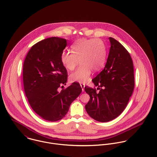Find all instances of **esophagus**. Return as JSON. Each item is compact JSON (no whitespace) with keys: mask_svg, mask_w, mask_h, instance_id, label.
Segmentation results:
<instances>
[{"mask_svg":"<svg viewBox=\"0 0 157 157\" xmlns=\"http://www.w3.org/2000/svg\"><path fill=\"white\" fill-rule=\"evenodd\" d=\"M80 86H81V88H82V91L83 92V91H84L85 85H84V84H80Z\"/></svg>","mask_w":157,"mask_h":157,"instance_id":"1","label":"esophagus"}]
</instances>
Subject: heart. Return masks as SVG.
<instances>
[{"instance_id":"1","label":"heart","mask_w":157,"mask_h":157,"mask_svg":"<svg viewBox=\"0 0 157 157\" xmlns=\"http://www.w3.org/2000/svg\"><path fill=\"white\" fill-rule=\"evenodd\" d=\"M72 52L63 51L61 61L68 70H74L81 62L79 68L72 73L70 79L72 82L85 83L91 76L92 70L97 71L104 66L106 50L104 42L100 39L81 38L76 40L71 46Z\"/></svg>"}]
</instances>
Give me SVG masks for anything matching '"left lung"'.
Instances as JSON below:
<instances>
[{
	"label": "left lung",
	"mask_w": 157,
	"mask_h": 157,
	"mask_svg": "<svg viewBox=\"0 0 157 157\" xmlns=\"http://www.w3.org/2000/svg\"><path fill=\"white\" fill-rule=\"evenodd\" d=\"M108 39L111 48L104 69L92 79L99 91L85 87L90 97L85 106L86 111L92 119L101 122L111 121L122 113L134 88V66L129 53L116 40Z\"/></svg>",
	"instance_id": "left-lung-1"
}]
</instances>
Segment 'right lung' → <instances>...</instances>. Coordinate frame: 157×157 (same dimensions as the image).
I'll list each match as a JSON object with an SVG mask.
<instances>
[{
    "label": "right lung",
    "instance_id": "obj_1",
    "mask_svg": "<svg viewBox=\"0 0 157 157\" xmlns=\"http://www.w3.org/2000/svg\"><path fill=\"white\" fill-rule=\"evenodd\" d=\"M66 46L64 38L43 40L31 48L23 64V86L28 102L40 117L50 122L62 119L82 91L78 82L58 91L67 81V70L61 61Z\"/></svg>",
    "mask_w": 157,
    "mask_h": 157
}]
</instances>
